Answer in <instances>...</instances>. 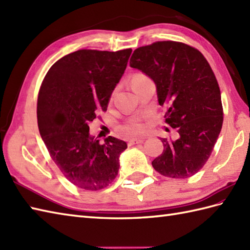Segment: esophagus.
Masks as SVG:
<instances>
[{
	"mask_svg": "<svg viewBox=\"0 0 250 250\" xmlns=\"http://www.w3.org/2000/svg\"><path fill=\"white\" fill-rule=\"evenodd\" d=\"M144 142V139H130L128 142V145L132 146V145H135V144H140V143Z\"/></svg>",
	"mask_w": 250,
	"mask_h": 250,
	"instance_id": "1",
	"label": "esophagus"
}]
</instances>
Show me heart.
Masks as SVG:
<instances>
[{
	"instance_id": "1",
	"label": "heart",
	"mask_w": 250,
	"mask_h": 250,
	"mask_svg": "<svg viewBox=\"0 0 250 250\" xmlns=\"http://www.w3.org/2000/svg\"><path fill=\"white\" fill-rule=\"evenodd\" d=\"M147 79H149V77L145 75V74L137 73V74H135L133 77H132L131 83H132V86H133V84L142 83L144 81H147ZM121 130L126 135H139V134H141V133H143V132H144L145 125H144V124H143L141 119L132 118L128 122H126L125 125L121 126Z\"/></svg>"
}]
</instances>
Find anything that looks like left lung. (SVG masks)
<instances>
[{
	"label": "left lung",
	"instance_id": "obj_1",
	"mask_svg": "<svg viewBox=\"0 0 250 250\" xmlns=\"http://www.w3.org/2000/svg\"><path fill=\"white\" fill-rule=\"evenodd\" d=\"M130 66L157 86L164 118L177 131L176 140L161 139L164 149L151 162L166 177L188 178L208 160L224 122L218 82L201 52L174 41L156 42L134 50Z\"/></svg>",
	"mask_w": 250,
	"mask_h": 250
}]
</instances>
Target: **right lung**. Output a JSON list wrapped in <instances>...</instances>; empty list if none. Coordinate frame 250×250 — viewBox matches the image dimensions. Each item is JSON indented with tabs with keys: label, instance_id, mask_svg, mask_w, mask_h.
I'll return each instance as SVG.
<instances>
[{
	"label": "right lung",
	"instance_id": "add662e5",
	"mask_svg": "<svg viewBox=\"0 0 250 250\" xmlns=\"http://www.w3.org/2000/svg\"><path fill=\"white\" fill-rule=\"evenodd\" d=\"M131 52L77 50L58 60L42 83L37 98L41 136L63 176L81 189H103L118 175L126 143L108 136L101 144L90 135L89 124L107 109Z\"/></svg>",
	"mask_w": 250,
	"mask_h": 250
}]
</instances>
